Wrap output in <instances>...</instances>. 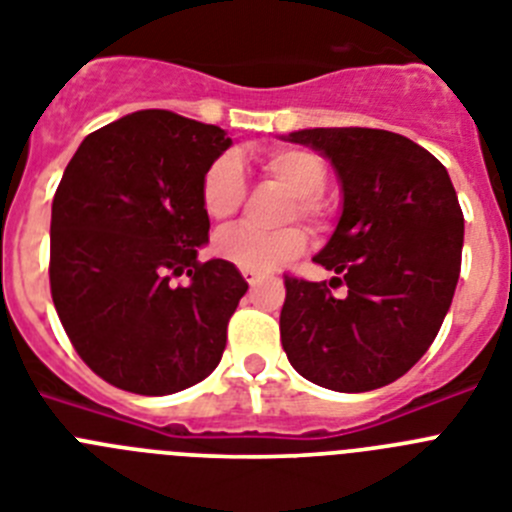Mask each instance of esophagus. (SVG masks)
<instances>
[{"instance_id":"obj_1","label":"esophagus","mask_w":512,"mask_h":512,"mask_svg":"<svg viewBox=\"0 0 512 512\" xmlns=\"http://www.w3.org/2000/svg\"><path fill=\"white\" fill-rule=\"evenodd\" d=\"M241 274H243V279H246V282L251 284V287H256V284H259L261 279H264V274H261V271H253V269H243Z\"/></svg>"}]
</instances>
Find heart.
Returning a JSON list of instances; mask_svg holds the SVG:
<instances>
[{
    "instance_id": "b5f03b06",
    "label": "heart",
    "mask_w": 512,
    "mask_h": 512,
    "mask_svg": "<svg viewBox=\"0 0 512 512\" xmlns=\"http://www.w3.org/2000/svg\"><path fill=\"white\" fill-rule=\"evenodd\" d=\"M271 179H277L295 197L297 215L312 220L318 215V197L328 184V166L323 158L302 148H284L271 153L264 161ZM246 197V176L241 161L233 153H225L212 161L202 179V207L212 220H228L238 212ZM305 248V235L297 228L279 233H259L251 228H228L215 238V253L223 261L241 269L271 271L300 256Z\"/></svg>"
}]
</instances>
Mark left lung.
<instances>
[{
  "mask_svg": "<svg viewBox=\"0 0 512 512\" xmlns=\"http://www.w3.org/2000/svg\"><path fill=\"white\" fill-rule=\"evenodd\" d=\"M328 158L341 217L315 256L325 282L287 277L282 346L297 374L336 392H369L413 369L459 282L464 215L449 171L405 135L307 128L282 135Z\"/></svg>",
  "mask_w": 512,
  "mask_h": 512,
  "instance_id": "1",
  "label": "left lung"
}]
</instances>
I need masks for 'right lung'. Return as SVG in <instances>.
I'll list each match as a JSON object with an SVG mask.
<instances>
[{
  "label": "right lung",
  "instance_id": "1",
  "mask_svg": "<svg viewBox=\"0 0 512 512\" xmlns=\"http://www.w3.org/2000/svg\"><path fill=\"white\" fill-rule=\"evenodd\" d=\"M223 128L140 110L81 140L53 197L51 295L79 356L135 395H174L215 372L248 282L197 261L210 217L202 179ZM190 282L174 288L171 276Z\"/></svg>",
  "mask_w": 512,
  "mask_h": 512
}]
</instances>
